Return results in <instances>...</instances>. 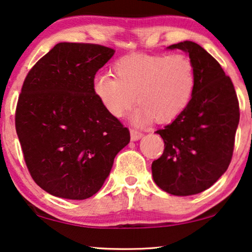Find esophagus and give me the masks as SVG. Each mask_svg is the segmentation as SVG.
I'll list each match as a JSON object with an SVG mask.
<instances>
[{"label": "esophagus", "mask_w": 252, "mask_h": 252, "mask_svg": "<svg viewBox=\"0 0 252 252\" xmlns=\"http://www.w3.org/2000/svg\"><path fill=\"white\" fill-rule=\"evenodd\" d=\"M142 136H143V134L141 132H137V130L135 129H130V140L132 141H138Z\"/></svg>", "instance_id": "esophagus-1"}]
</instances>
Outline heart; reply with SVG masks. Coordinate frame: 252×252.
Here are the masks:
<instances>
[{
	"label": "heart",
	"mask_w": 252,
	"mask_h": 252,
	"mask_svg": "<svg viewBox=\"0 0 252 252\" xmlns=\"http://www.w3.org/2000/svg\"><path fill=\"white\" fill-rule=\"evenodd\" d=\"M114 75L100 74L93 91L102 107L122 118L136 104L132 122L142 126L153 119L159 124L177 118L191 102L196 75L193 61L182 53L125 57L114 64Z\"/></svg>",
	"instance_id": "heart-1"
}]
</instances>
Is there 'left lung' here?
Returning a JSON list of instances; mask_svg holds the SVG:
<instances>
[{"label":"left lung","mask_w":252,"mask_h":252,"mask_svg":"<svg viewBox=\"0 0 252 252\" xmlns=\"http://www.w3.org/2000/svg\"><path fill=\"white\" fill-rule=\"evenodd\" d=\"M167 49L189 54L196 84L188 108L156 132L165 142V150L152 162V177L169 194H198L228 168L240 120L239 101L231 78L203 47L184 41Z\"/></svg>","instance_id":"obj_1"}]
</instances>
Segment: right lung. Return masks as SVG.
I'll return each mask as SVG.
<instances>
[{"label":"right lung","mask_w":252,"mask_h":252,"mask_svg":"<svg viewBox=\"0 0 252 252\" xmlns=\"http://www.w3.org/2000/svg\"><path fill=\"white\" fill-rule=\"evenodd\" d=\"M115 50L58 43L28 72L16 110V130L27 168L50 194L90 198L102 188L129 130L102 107L96 71Z\"/></svg>","instance_id":"1"}]
</instances>
